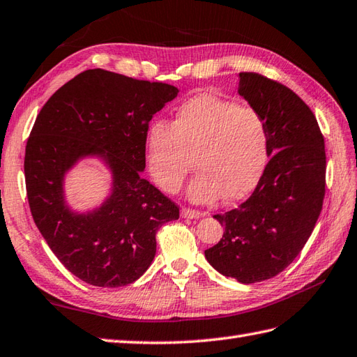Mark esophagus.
Masks as SVG:
<instances>
[{
	"label": "esophagus",
	"mask_w": 357,
	"mask_h": 357,
	"mask_svg": "<svg viewBox=\"0 0 357 357\" xmlns=\"http://www.w3.org/2000/svg\"><path fill=\"white\" fill-rule=\"evenodd\" d=\"M203 215H204V212H202V211L181 208V217H183V218H200Z\"/></svg>",
	"instance_id": "1"
}]
</instances>
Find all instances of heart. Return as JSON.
Returning <instances> with one entry per match:
<instances>
[{"instance_id":"b5f03b06","label":"heart","mask_w":357,"mask_h":357,"mask_svg":"<svg viewBox=\"0 0 357 357\" xmlns=\"http://www.w3.org/2000/svg\"><path fill=\"white\" fill-rule=\"evenodd\" d=\"M145 148L148 171L163 192L176 194L183 186L194 158L199 174L189 186V199L238 202L263 177L268 130L257 109L202 94L178 107L172 125H149Z\"/></svg>"}]
</instances>
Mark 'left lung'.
I'll return each instance as SVG.
<instances>
[{"instance_id": "obj_1", "label": "left lung", "mask_w": 357, "mask_h": 357, "mask_svg": "<svg viewBox=\"0 0 357 357\" xmlns=\"http://www.w3.org/2000/svg\"><path fill=\"white\" fill-rule=\"evenodd\" d=\"M238 93L264 117L268 155L248 200L213 218L225 226L204 250L221 275L243 284L271 280L293 263L314 229L326 197V146L313 112L289 86L243 71Z\"/></svg>"}]
</instances>
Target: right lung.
Masks as SVG:
<instances>
[{"label":"right lung","mask_w":357,"mask_h":357,"mask_svg":"<svg viewBox=\"0 0 357 357\" xmlns=\"http://www.w3.org/2000/svg\"><path fill=\"white\" fill-rule=\"evenodd\" d=\"M177 93L169 84L85 70L36 117L24 157L31 217L56 258L86 284L122 287L139 280L154 259L157 231L180 217L178 206L142 177L149 121ZM85 155L105 157L114 191L99 210L75 214L61 183Z\"/></svg>","instance_id":"add662e5"}]
</instances>
